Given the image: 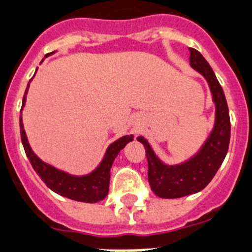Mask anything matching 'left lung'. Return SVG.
<instances>
[{
    "instance_id": "1",
    "label": "left lung",
    "mask_w": 252,
    "mask_h": 252,
    "mask_svg": "<svg viewBox=\"0 0 252 252\" xmlns=\"http://www.w3.org/2000/svg\"><path fill=\"white\" fill-rule=\"evenodd\" d=\"M190 50V66L209 84L215 103V124L200 150L188 160L175 165L163 162L144 136H138L146 150L149 184L155 195L162 198H179L204 190L225 160L230 144V115L220 82L209 62L195 48Z\"/></svg>"
}]
</instances>
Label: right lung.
Here are the masks:
<instances>
[{"mask_svg": "<svg viewBox=\"0 0 252 252\" xmlns=\"http://www.w3.org/2000/svg\"><path fill=\"white\" fill-rule=\"evenodd\" d=\"M52 54H55V52L47 54L45 57L50 56V55ZM42 61H41V63H42ZM36 72H34V75H36ZM32 78L30 80V82L32 81ZM30 82L29 85H27L26 91H25L24 100H22V107H21L20 114V131L21 140H22L25 152H26L27 158H29L33 170L37 172V175L41 177V180L45 182L46 186H47L48 189H51L54 192L59 193V195L63 196V197L71 198V200H75V201L90 202V204H94V202H98L101 201V200H103L108 193L111 166H112V163H114L115 158H116L117 155L120 154V151H121L128 142L132 141L133 136H122L119 140L112 142V144L107 147V150H106L102 160L98 163L97 167L94 168V171L90 172V174L81 175V176L71 175L68 174V172L59 170V168L50 165V163H46L45 161L41 160V158L32 151L31 146H30L29 144V140H27L26 131H25L24 127V122H22V110H24L25 103H26V96L27 92H29Z\"/></svg>", "mask_w": 252, "mask_h": 252, "instance_id": "1", "label": "right lung"}]
</instances>
